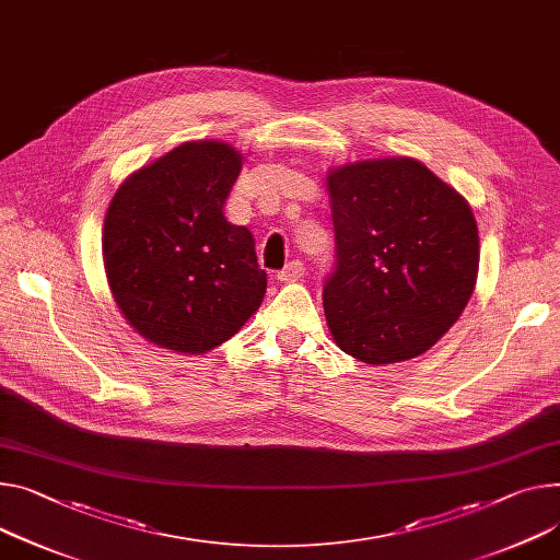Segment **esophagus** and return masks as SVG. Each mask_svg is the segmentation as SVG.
<instances>
[{
	"instance_id": "1",
	"label": "esophagus",
	"mask_w": 560,
	"mask_h": 560,
	"mask_svg": "<svg viewBox=\"0 0 560 560\" xmlns=\"http://www.w3.org/2000/svg\"><path fill=\"white\" fill-rule=\"evenodd\" d=\"M305 276V267L303 262H289L282 271H278V280L280 282H295Z\"/></svg>"
}]
</instances>
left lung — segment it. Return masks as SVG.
I'll use <instances>...</instances> for the list:
<instances>
[{
	"label": "left lung",
	"instance_id": "left-lung-1",
	"mask_svg": "<svg viewBox=\"0 0 560 560\" xmlns=\"http://www.w3.org/2000/svg\"><path fill=\"white\" fill-rule=\"evenodd\" d=\"M336 262L323 307L336 346L370 365L415 359L462 316L480 237L468 201L408 156L327 172Z\"/></svg>",
	"mask_w": 560,
	"mask_h": 560
}]
</instances>
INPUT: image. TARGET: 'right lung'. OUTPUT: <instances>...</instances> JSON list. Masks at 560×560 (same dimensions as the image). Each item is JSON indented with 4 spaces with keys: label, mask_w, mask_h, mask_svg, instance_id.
<instances>
[{
    "label": "right lung",
    "mask_w": 560,
    "mask_h": 560,
    "mask_svg": "<svg viewBox=\"0 0 560 560\" xmlns=\"http://www.w3.org/2000/svg\"><path fill=\"white\" fill-rule=\"evenodd\" d=\"M242 154L188 141L127 177L103 229V260L125 320L165 350L203 354L260 307L267 271L246 226L224 218Z\"/></svg>",
    "instance_id": "1"
}]
</instances>
